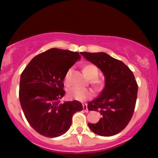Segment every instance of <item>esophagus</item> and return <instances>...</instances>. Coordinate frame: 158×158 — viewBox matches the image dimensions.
<instances>
[{"label": "esophagus", "mask_w": 158, "mask_h": 158, "mask_svg": "<svg viewBox=\"0 0 158 158\" xmlns=\"http://www.w3.org/2000/svg\"><path fill=\"white\" fill-rule=\"evenodd\" d=\"M83 111L86 112H88V107H87V104L86 103H84V104H83Z\"/></svg>", "instance_id": "obj_1"}]
</instances>
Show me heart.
Returning a JSON list of instances; mask_svg holds the SVG:
<instances>
[{
  "label": "heart",
  "mask_w": 158,
  "mask_h": 158,
  "mask_svg": "<svg viewBox=\"0 0 158 158\" xmlns=\"http://www.w3.org/2000/svg\"><path fill=\"white\" fill-rule=\"evenodd\" d=\"M83 73L88 78L90 79V83L97 89H101L103 86V81L97 76L98 75V69L94 64H87L84 67ZM71 73L70 69L64 75V82L66 84L69 83V78ZM68 96L71 99H75L77 101H85L90 98L93 96V92L88 88H82L79 87H72L68 90Z\"/></svg>",
  "instance_id": "b5f03b06"
}]
</instances>
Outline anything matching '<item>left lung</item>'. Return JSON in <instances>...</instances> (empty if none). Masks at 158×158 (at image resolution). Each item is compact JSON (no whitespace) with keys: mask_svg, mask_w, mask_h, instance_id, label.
<instances>
[{"mask_svg":"<svg viewBox=\"0 0 158 158\" xmlns=\"http://www.w3.org/2000/svg\"><path fill=\"white\" fill-rule=\"evenodd\" d=\"M81 54L105 77L104 88L88 104L89 111H98L102 117L96 124L88 123V127L98 135H115L127 126L135 111L138 86L133 73L124 62L106 53Z\"/></svg>","mask_w":158,"mask_h":158,"instance_id":"left-lung-1","label":"left lung"}]
</instances>
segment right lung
I'll return each mask as SVG.
<instances>
[{"instance_id": "add662e5", "label": "right lung", "mask_w": 158, "mask_h": 158, "mask_svg": "<svg viewBox=\"0 0 158 158\" xmlns=\"http://www.w3.org/2000/svg\"><path fill=\"white\" fill-rule=\"evenodd\" d=\"M81 59L77 52L52 48L32 59L21 75L19 100L25 117L36 131L57 137L70 129L75 112L83 110L77 101L60 103L64 75Z\"/></svg>"}]
</instances>
